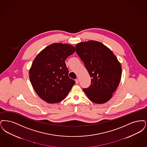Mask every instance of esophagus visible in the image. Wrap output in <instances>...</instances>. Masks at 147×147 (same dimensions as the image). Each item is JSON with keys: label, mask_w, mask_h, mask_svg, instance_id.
Here are the masks:
<instances>
[{"label": "esophagus", "mask_w": 147, "mask_h": 147, "mask_svg": "<svg viewBox=\"0 0 147 147\" xmlns=\"http://www.w3.org/2000/svg\"><path fill=\"white\" fill-rule=\"evenodd\" d=\"M78 81H79V80H78V78L75 80V82H76V84H78Z\"/></svg>", "instance_id": "esophagus-1"}]
</instances>
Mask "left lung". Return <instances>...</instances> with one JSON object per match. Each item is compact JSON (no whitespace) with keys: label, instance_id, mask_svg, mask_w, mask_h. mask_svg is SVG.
Instances as JSON below:
<instances>
[{"label":"left lung","instance_id":"8db88e82","mask_svg":"<svg viewBox=\"0 0 147 147\" xmlns=\"http://www.w3.org/2000/svg\"><path fill=\"white\" fill-rule=\"evenodd\" d=\"M76 49L92 77L90 87L83 89L84 92L92 102H108L121 80L120 63L109 48L98 41L80 42Z\"/></svg>","mask_w":147,"mask_h":147}]
</instances>
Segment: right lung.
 Returning a JSON list of instances; mask_svg holds the SVG:
<instances>
[{"label": "right lung", "mask_w": 147, "mask_h": 147, "mask_svg": "<svg viewBox=\"0 0 147 147\" xmlns=\"http://www.w3.org/2000/svg\"><path fill=\"white\" fill-rule=\"evenodd\" d=\"M75 51L72 45L53 43L46 47L34 59L29 77L38 96L48 103L60 102L75 81L68 76L66 58Z\"/></svg>", "instance_id": "obj_1"}]
</instances>
